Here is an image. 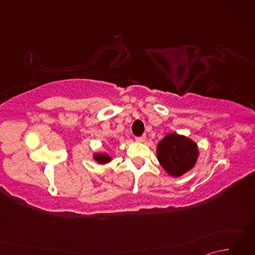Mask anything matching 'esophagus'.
I'll return each mask as SVG.
<instances>
[{"label":"esophagus","mask_w":255,"mask_h":255,"mask_svg":"<svg viewBox=\"0 0 255 255\" xmlns=\"http://www.w3.org/2000/svg\"><path fill=\"white\" fill-rule=\"evenodd\" d=\"M145 138H147V137H145L144 134H143V136L136 137L134 139H136V141H137V142H144V141H145Z\"/></svg>","instance_id":"34e87169"}]
</instances>
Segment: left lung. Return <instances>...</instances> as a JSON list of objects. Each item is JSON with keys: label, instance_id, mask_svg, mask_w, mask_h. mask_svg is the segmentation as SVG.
I'll use <instances>...</instances> for the list:
<instances>
[{"label": "left lung", "instance_id": "8db88e82", "mask_svg": "<svg viewBox=\"0 0 255 255\" xmlns=\"http://www.w3.org/2000/svg\"><path fill=\"white\" fill-rule=\"evenodd\" d=\"M156 155L162 167L172 176H181L196 163L197 145L191 139L170 133L161 140Z\"/></svg>", "mask_w": 255, "mask_h": 255}]
</instances>
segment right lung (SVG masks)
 Masks as SVG:
<instances>
[{"label":"right lung","mask_w":255,"mask_h":255,"mask_svg":"<svg viewBox=\"0 0 255 255\" xmlns=\"http://www.w3.org/2000/svg\"><path fill=\"white\" fill-rule=\"evenodd\" d=\"M94 158L97 162H100V163H107V162L111 161V158L106 154H95Z\"/></svg>","instance_id":"add662e5"}]
</instances>
